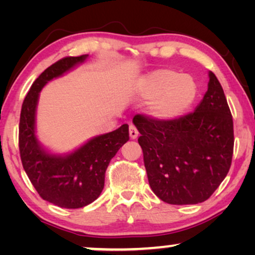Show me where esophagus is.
Segmentation results:
<instances>
[{
    "label": "esophagus",
    "mask_w": 255,
    "mask_h": 255,
    "mask_svg": "<svg viewBox=\"0 0 255 255\" xmlns=\"http://www.w3.org/2000/svg\"><path fill=\"white\" fill-rule=\"evenodd\" d=\"M128 133H130V138L131 139H135L138 137V130L137 128L134 127V125H130V128H128Z\"/></svg>",
    "instance_id": "esophagus-1"
}]
</instances>
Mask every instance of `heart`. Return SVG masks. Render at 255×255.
<instances>
[{"label":"heart","mask_w":255,"mask_h":255,"mask_svg":"<svg viewBox=\"0 0 255 255\" xmlns=\"http://www.w3.org/2000/svg\"><path fill=\"white\" fill-rule=\"evenodd\" d=\"M138 90L145 99H154L151 110L162 120H170L184 113L197 94L194 80L172 69H158L138 83Z\"/></svg>","instance_id":"b5f03b06"}]
</instances>
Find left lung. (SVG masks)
<instances>
[{
	"label": "left lung",
	"mask_w": 255,
	"mask_h": 255,
	"mask_svg": "<svg viewBox=\"0 0 255 255\" xmlns=\"http://www.w3.org/2000/svg\"><path fill=\"white\" fill-rule=\"evenodd\" d=\"M209 78L208 92L193 113L172 120L133 117L148 183L166 203L207 201L231 167L232 115L218 79L212 72Z\"/></svg>",
	"instance_id": "1"
}]
</instances>
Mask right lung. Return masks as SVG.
<instances>
[{
  "label": "right lung",
  "instance_id": "add662e5",
  "mask_svg": "<svg viewBox=\"0 0 255 255\" xmlns=\"http://www.w3.org/2000/svg\"><path fill=\"white\" fill-rule=\"evenodd\" d=\"M86 58L65 57L45 69L34 80L20 110L18 146L23 168L43 200L66 209L83 208L100 196L110 160L128 140V125L124 124L92 139L67 156L48 154L37 142L34 116L40 89Z\"/></svg>",
  "mask_w": 255,
  "mask_h": 255
}]
</instances>
